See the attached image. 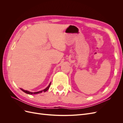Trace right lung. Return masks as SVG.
Listing matches in <instances>:
<instances>
[{"mask_svg": "<svg viewBox=\"0 0 123 123\" xmlns=\"http://www.w3.org/2000/svg\"><path fill=\"white\" fill-rule=\"evenodd\" d=\"M51 82L49 84V86H48L46 88H45L44 89H43V90H42V91H38V92H30V91H27V90H24L23 89H21V88H20V89L21 90L23 91V92H24L25 93H27V94H30V95H32V94H38V93H42V92H46L48 89H49V88H50V85H51Z\"/></svg>", "mask_w": 123, "mask_h": 123, "instance_id": "1", "label": "right lung"}]
</instances>
